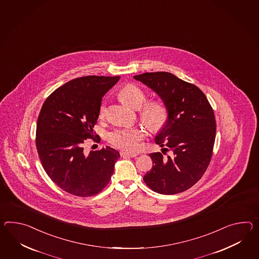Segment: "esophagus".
Wrapping results in <instances>:
<instances>
[{"label": "esophagus", "mask_w": 259, "mask_h": 259, "mask_svg": "<svg viewBox=\"0 0 259 259\" xmlns=\"http://www.w3.org/2000/svg\"><path fill=\"white\" fill-rule=\"evenodd\" d=\"M120 154L121 157H136L138 155L137 153H129L126 152H120Z\"/></svg>", "instance_id": "obj_1"}]
</instances>
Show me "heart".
<instances>
[{
  "label": "heart",
  "instance_id": "b5f03b06",
  "mask_svg": "<svg viewBox=\"0 0 259 259\" xmlns=\"http://www.w3.org/2000/svg\"><path fill=\"white\" fill-rule=\"evenodd\" d=\"M122 101L130 107L139 108L146 101V94L139 86L129 83L121 89L120 93ZM106 113V104L99 107V117L103 118ZM141 116L146 125L152 131L158 132L165 125L168 119V112L162 102H148L141 110ZM145 138V133L139 128L118 129L108 135V140L112 145L129 152H137L140 148L141 141Z\"/></svg>",
  "mask_w": 259,
  "mask_h": 259
}]
</instances>
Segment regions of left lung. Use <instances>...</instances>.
Returning a JSON list of instances; mask_svg holds the SVG:
<instances>
[{
  "instance_id": "left-lung-1",
  "label": "left lung",
  "mask_w": 259,
  "mask_h": 259,
  "mask_svg": "<svg viewBox=\"0 0 259 259\" xmlns=\"http://www.w3.org/2000/svg\"><path fill=\"white\" fill-rule=\"evenodd\" d=\"M134 78L154 91L168 112L155 143L171 155L150 153L153 166L143 180L158 194L182 193L201 179L210 162L216 133L213 109L200 89L171 73H144Z\"/></svg>"
}]
</instances>
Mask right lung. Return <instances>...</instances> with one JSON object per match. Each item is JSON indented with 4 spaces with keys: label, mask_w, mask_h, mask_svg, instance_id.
<instances>
[{
    "label": "right lung",
    "mask_w": 259,
    "mask_h": 259,
    "mask_svg": "<svg viewBox=\"0 0 259 259\" xmlns=\"http://www.w3.org/2000/svg\"><path fill=\"white\" fill-rule=\"evenodd\" d=\"M120 76H87L55 90L38 116L35 144L47 174L63 191L76 196L97 195L109 183L120 153L107 146L83 152L86 139H95L102 97Z\"/></svg>",
    "instance_id": "right-lung-1"
}]
</instances>
